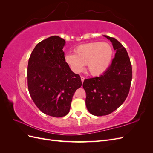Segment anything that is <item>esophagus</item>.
Here are the masks:
<instances>
[{
  "instance_id": "1",
  "label": "esophagus",
  "mask_w": 153,
  "mask_h": 153,
  "mask_svg": "<svg viewBox=\"0 0 153 153\" xmlns=\"http://www.w3.org/2000/svg\"><path fill=\"white\" fill-rule=\"evenodd\" d=\"M84 80H85V77H84V76H81V80H82V83L84 82Z\"/></svg>"
}]
</instances>
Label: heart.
I'll return each mask as SVG.
<instances>
[{
  "label": "heart",
  "mask_w": 153,
  "mask_h": 153,
  "mask_svg": "<svg viewBox=\"0 0 153 153\" xmlns=\"http://www.w3.org/2000/svg\"><path fill=\"white\" fill-rule=\"evenodd\" d=\"M75 53H67L65 61L75 73L81 72L87 64L91 75L98 76L108 68L113 55V50L107 43L92 42L77 47Z\"/></svg>",
  "instance_id": "heart-1"
}]
</instances>
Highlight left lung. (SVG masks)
<instances>
[{"label": "left lung", "instance_id": "left-lung-1", "mask_svg": "<svg viewBox=\"0 0 153 153\" xmlns=\"http://www.w3.org/2000/svg\"><path fill=\"white\" fill-rule=\"evenodd\" d=\"M104 36L112 43L115 57L103 75L85 79L83 83L87 108L96 116L108 115L124 103L132 80V67L126 48L116 39Z\"/></svg>", "mask_w": 153, "mask_h": 153}]
</instances>
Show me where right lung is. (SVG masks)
Segmentation results:
<instances>
[{
    "label": "right lung",
    "mask_w": 153,
    "mask_h": 153,
    "mask_svg": "<svg viewBox=\"0 0 153 153\" xmlns=\"http://www.w3.org/2000/svg\"><path fill=\"white\" fill-rule=\"evenodd\" d=\"M64 44L57 36L41 41L32 52L27 67L32 100L43 113L55 117L69 113L73 96L82 84L80 75L65 61Z\"/></svg>",
    "instance_id": "add662e5"
}]
</instances>
